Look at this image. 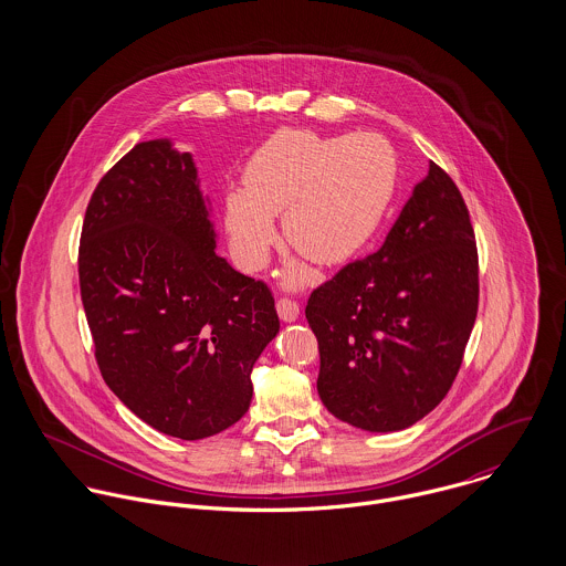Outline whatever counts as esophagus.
Segmentation results:
<instances>
[{
    "instance_id": "34e87169",
    "label": "esophagus",
    "mask_w": 566,
    "mask_h": 566,
    "mask_svg": "<svg viewBox=\"0 0 566 566\" xmlns=\"http://www.w3.org/2000/svg\"><path fill=\"white\" fill-rule=\"evenodd\" d=\"M276 312H279V318L283 323H294L301 316L298 305L294 301H290V298H279L276 301Z\"/></svg>"
}]
</instances>
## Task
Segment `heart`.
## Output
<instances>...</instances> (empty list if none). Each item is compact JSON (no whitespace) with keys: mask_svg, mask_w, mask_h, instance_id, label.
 <instances>
[{"mask_svg":"<svg viewBox=\"0 0 566 566\" xmlns=\"http://www.w3.org/2000/svg\"><path fill=\"white\" fill-rule=\"evenodd\" d=\"M242 185L227 196L224 224L245 270L265 263L279 213L292 248L333 265L357 254L379 229L395 196L397 157L377 135L344 139L285 128L245 163ZM305 279L303 268L285 272L290 285Z\"/></svg>","mask_w":566,"mask_h":566,"instance_id":"b5f03b06","label":"heart"}]
</instances>
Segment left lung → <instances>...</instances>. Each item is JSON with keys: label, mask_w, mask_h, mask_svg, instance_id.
I'll list each match as a JSON object with an SVG mask.
<instances>
[{"label": "left lung", "mask_w": 566, "mask_h": 566, "mask_svg": "<svg viewBox=\"0 0 566 566\" xmlns=\"http://www.w3.org/2000/svg\"><path fill=\"white\" fill-rule=\"evenodd\" d=\"M478 245L460 189L436 163L384 245L312 292L318 395L339 420L401 431L449 392L478 318Z\"/></svg>", "instance_id": "left-lung-1"}]
</instances>
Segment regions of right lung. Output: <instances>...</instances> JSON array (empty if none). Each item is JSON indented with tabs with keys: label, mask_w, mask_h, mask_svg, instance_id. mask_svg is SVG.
<instances>
[{
	"label": "right lung",
	"mask_w": 566,
	"mask_h": 566,
	"mask_svg": "<svg viewBox=\"0 0 566 566\" xmlns=\"http://www.w3.org/2000/svg\"><path fill=\"white\" fill-rule=\"evenodd\" d=\"M211 200L171 139L137 144L95 187L78 274L106 386L165 436L202 440L252 401L279 333L270 290L216 252Z\"/></svg>",
	"instance_id": "right-lung-1"
}]
</instances>
